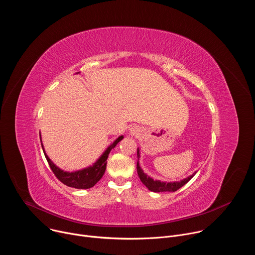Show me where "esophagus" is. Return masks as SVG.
<instances>
[{"label": "esophagus", "mask_w": 255, "mask_h": 255, "mask_svg": "<svg viewBox=\"0 0 255 255\" xmlns=\"http://www.w3.org/2000/svg\"><path fill=\"white\" fill-rule=\"evenodd\" d=\"M129 133H130L131 136L138 135V134H140V129H139L138 127H136V126H133V127H131V128L129 129Z\"/></svg>", "instance_id": "1"}]
</instances>
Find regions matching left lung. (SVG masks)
Listing matches in <instances>:
<instances>
[{
	"mask_svg": "<svg viewBox=\"0 0 255 255\" xmlns=\"http://www.w3.org/2000/svg\"><path fill=\"white\" fill-rule=\"evenodd\" d=\"M139 148H137V173L138 176L140 178V180L142 181V184L146 187L149 191L154 192V193H161V192H175L178 189H180L183 186H185L188 181L196 174V172H194L192 175L188 176L187 178L181 179L179 181H160L157 179H153L152 177L148 176L146 173H145L142 168L139 165V158H140V152H139Z\"/></svg>",
	"mask_w": 255,
	"mask_h": 255,
	"instance_id": "left-lung-1",
	"label": "left lung"
}]
</instances>
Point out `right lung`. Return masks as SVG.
Listing matches in <instances>:
<instances>
[{"mask_svg":"<svg viewBox=\"0 0 255 255\" xmlns=\"http://www.w3.org/2000/svg\"><path fill=\"white\" fill-rule=\"evenodd\" d=\"M124 138L123 135L119 136L111 145L109 146L104 152L103 154L98 158V160L91 166L80 169V170H76V171H64L62 169H60L58 166H56L51 159L47 156V154L45 153L43 144L41 143V146L44 152V155L49 163V166L51 168V170L53 171V173L55 174V176L61 181L62 184H64L67 187L70 188H75V189H90L93 188L98 181L102 178V176L105 173L106 170V166H107V159L109 156V153L110 151L116 146V145ZM41 140V138H40Z\"/></svg>","mask_w":255,"mask_h":255,"instance_id":"1","label":"right lung"}]
</instances>
